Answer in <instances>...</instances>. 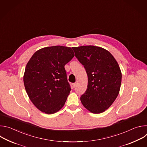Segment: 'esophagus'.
Wrapping results in <instances>:
<instances>
[{
  "mask_svg": "<svg viewBox=\"0 0 147 147\" xmlns=\"http://www.w3.org/2000/svg\"><path fill=\"white\" fill-rule=\"evenodd\" d=\"M77 84L76 82L73 83V87L74 88H76V86H77Z\"/></svg>",
  "mask_w": 147,
  "mask_h": 147,
  "instance_id": "34e87169",
  "label": "esophagus"
}]
</instances>
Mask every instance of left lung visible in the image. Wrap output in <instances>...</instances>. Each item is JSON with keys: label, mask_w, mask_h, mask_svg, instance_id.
Returning a JSON list of instances; mask_svg holds the SVG:
<instances>
[{"label": "left lung", "mask_w": 147, "mask_h": 147, "mask_svg": "<svg viewBox=\"0 0 147 147\" xmlns=\"http://www.w3.org/2000/svg\"><path fill=\"white\" fill-rule=\"evenodd\" d=\"M88 76L86 91L81 96L83 106L93 113L108 109L117 98L121 86V73L112 55L92 45L72 48Z\"/></svg>", "instance_id": "1"}]
</instances>
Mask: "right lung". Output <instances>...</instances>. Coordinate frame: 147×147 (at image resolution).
<instances>
[{"label":"right lung","mask_w":147,"mask_h":147,"mask_svg":"<svg viewBox=\"0 0 147 147\" xmlns=\"http://www.w3.org/2000/svg\"><path fill=\"white\" fill-rule=\"evenodd\" d=\"M74 56L71 48L54 46L38 50L27 63L24 87L41 112L53 114L64 106L71 91L65 66Z\"/></svg>","instance_id":"obj_1"}]
</instances>
